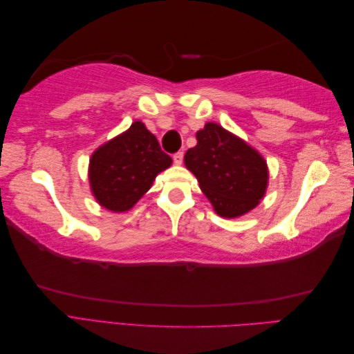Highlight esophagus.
<instances>
[{
    "label": "esophagus",
    "mask_w": 354,
    "mask_h": 354,
    "mask_svg": "<svg viewBox=\"0 0 354 354\" xmlns=\"http://www.w3.org/2000/svg\"><path fill=\"white\" fill-rule=\"evenodd\" d=\"M173 159H174V164H176V165H181V162H183V152L174 153Z\"/></svg>",
    "instance_id": "1"
}]
</instances>
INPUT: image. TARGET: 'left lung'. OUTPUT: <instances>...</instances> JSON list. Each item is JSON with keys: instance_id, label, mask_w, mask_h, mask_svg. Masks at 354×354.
I'll use <instances>...</instances> for the list:
<instances>
[{"instance_id": "1", "label": "left lung", "mask_w": 354, "mask_h": 354, "mask_svg": "<svg viewBox=\"0 0 354 354\" xmlns=\"http://www.w3.org/2000/svg\"><path fill=\"white\" fill-rule=\"evenodd\" d=\"M196 140L185 155V165L214 211L224 218H238L259 205L269 186L263 155L216 122H207Z\"/></svg>"}]
</instances>
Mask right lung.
<instances>
[{
	"instance_id": "1",
	"label": "right lung",
	"mask_w": 354,
	"mask_h": 354,
	"mask_svg": "<svg viewBox=\"0 0 354 354\" xmlns=\"http://www.w3.org/2000/svg\"><path fill=\"white\" fill-rule=\"evenodd\" d=\"M173 164L142 121L93 152L88 164L91 194L112 212L130 211L152 187L159 173Z\"/></svg>"
}]
</instances>
